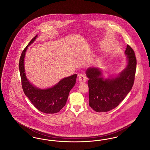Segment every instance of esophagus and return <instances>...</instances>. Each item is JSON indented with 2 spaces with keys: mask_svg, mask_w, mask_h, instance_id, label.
<instances>
[{
  "mask_svg": "<svg viewBox=\"0 0 150 150\" xmlns=\"http://www.w3.org/2000/svg\"><path fill=\"white\" fill-rule=\"evenodd\" d=\"M87 80V78L84 74H81L79 75V80L80 82H86Z\"/></svg>",
  "mask_w": 150,
  "mask_h": 150,
  "instance_id": "34e87169",
  "label": "esophagus"
}]
</instances>
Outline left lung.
I'll use <instances>...</instances> for the list:
<instances>
[{
    "mask_svg": "<svg viewBox=\"0 0 150 150\" xmlns=\"http://www.w3.org/2000/svg\"><path fill=\"white\" fill-rule=\"evenodd\" d=\"M128 58V65L115 78L103 79L101 71L97 68H88L86 74L89 79V105L96 112H107L117 107L125 98L134 84L136 71L135 53L127 45L125 52Z\"/></svg>",
    "mask_w": 150,
    "mask_h": 150,
    "instance_id": "obj_1",
    "label": "left lung"
}]
</instances>
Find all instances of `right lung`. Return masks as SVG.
I'll return each instance as SVG.
<instances>
[{
    "mask_svg": "<svg viewBox=\"0 0 150 150\" xmlns=\"http://www.w3.org/2000/svg\"><path fill=\"white\" fill-rule=\"evenodd\" d=\"M36 38L34 36L23 50L19 61V70L23 92L33 105L40 111L45 114H55L66 105L69 92L76 83V74L65 78L52 88L40 89L33 86L26 79L24 69V58L28 47Z\"/></svg>",
    "mask_w": 150,
    "mask_h": 150,
    "instance_id": "obj_1",
    "label": "right lung"
}]
</instances>
